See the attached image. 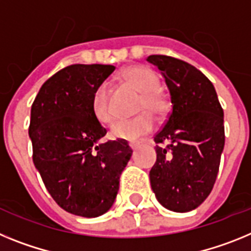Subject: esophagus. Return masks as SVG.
I'll return each instance as SVG.
<instances>
[{"instance_id":"1","label":"esophagus","mask_w":251,"mask_h":251,"mask_svg":"<svg viewBox=\"0 0 251 251\" xmlns=\"http://www.w3.org/2000/svg\"><path fill=\"white\" fill-rule=\"evenodd\" d=\"M128 145H130V148H131V149H136V148L140 145V143H139V141H130V143H128Z\"/></svg>"}]
</instances>
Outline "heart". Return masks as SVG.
<instances>
[{"instance_id": "heart-1", "label": "heart", "mask_w": 251, "mask_h": 251, "mask_svg": "<svg viewBox=\"0 0 251 251\" xmlns=\"http://www.w3.org/2000/svg\"><path fill=\"white\" fill-rule=\"evenodd\" d=\"M121 78L141 93L139 100L138 116L128 120H119L110 128L111 138L121 140H138L152 131L155 119L164 117L169 111V101L160 92L158 74L144 65H131L124 69ZM92 108L96 117L102 123H111L113 119L110 104V88L107 82H102L93 93Z\"/></svg>"}]
</instances>
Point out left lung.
Instances as JSON below:
<instances>
[{"instance_id": "obj_1", "label": "left lung", "mask_w": 251, "mask_h": 251, "mask_svg": "<svg viewBox=\"0 0 251 251\" xmlns=\"http://www.w3.org/2000/svg\"><path fill=\"white\" fill-rule=\"evenodd\" d=\"M171 92L172 111L155 134L156 162L150 184L160 204L188 212L208 197L225 145L224 110L211 80L189 63L150 55Z\"/></svg>"}]
</instances>
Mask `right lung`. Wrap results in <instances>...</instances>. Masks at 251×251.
I'll return each instance as SVG.
<instances>
[{
	"mask_svg": "<svg viewBox=\"0 0 251 251\" xmlns=\"http://www.w3.org/2000/svg\"><path fill=\"white\" fill-rule=\"evenodd\" d=\"M113 71V65H68L41 86L31 106L35 167L54 201L77 216L110 210L132 154L126 140L99 143L107 130L93 112V93Z\"/></svg>",
	"mask_w": 251,
	"mask_h": 251,
	"instance_id": "1",
	"label": "right lung"
}]
</instances>
